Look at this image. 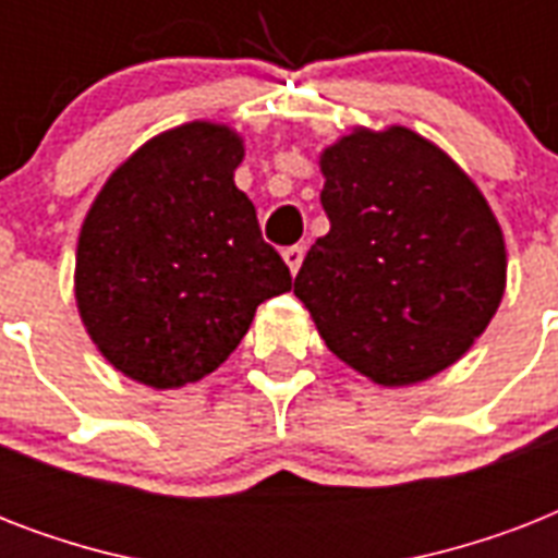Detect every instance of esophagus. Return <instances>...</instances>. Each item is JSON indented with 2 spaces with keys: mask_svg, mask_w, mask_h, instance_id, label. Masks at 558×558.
Returning <instances> with one entry per match:
<instances>
[{
  "mask_svg": "<svg viewBox=\"0 0 558 558\" xmlns=\"http://www.w3.org/2000/svg\"><path fill=\"white\" fill-rule=\"evenodd\" d=\"M283 260H287L289 271L295 275L301 269V263H304V245H289V248H283Z\"/></svg>",
  "mask_w": 558,
  "mask_h": 558,
  "instance_id": "34e87169",
  "label": "esophagus"
}]
</instances>
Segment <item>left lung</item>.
<instances>
[{"mask_svg": "<svg viewBox=\"0 0 558 558\" xmlns=\"http://www.w3.org/2000/svg\"><path fill=\"white\" fill-rule=\"evenodd\" d=\"M330 231L295 295L336 356L385 388L432 379L498 313L507 245L449 153L408 126H353L318 156Z\"/></svg>", "mask_w": 558, "mask_h": 558, "instance_id": "1", "label": "left lung"}]
</instances>
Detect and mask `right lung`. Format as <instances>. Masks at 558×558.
<instances>
[{"mask_svg":"<svg viewBox=\"0 0 558 558\" xmlns=\"http://www.w3.org/2000/svg\"><path fill=\"white\" fill-rule=\"evenodd\" d=\"M243 135L187 121L144 142L104 182L77 236L74 301L92 344L147 388L217 371L263 301L292 289L234 185Z\"/></svg>","mask_w":558,"mask_h":558,"instance_id":"obj_1","label":"right lung"}]
</instances>
